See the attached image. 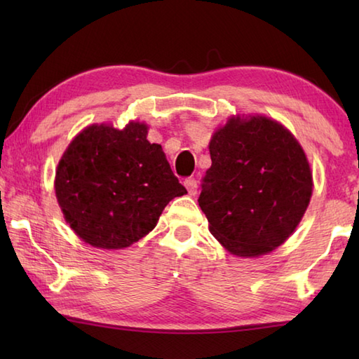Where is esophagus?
<instances>
[{
  "instance_id": "34e87169",
  "label": "esophagus",
  "mask_w": 359,
  "mask_h": 359,
  "mask_svg": "<svg viewBox=\"0 0 359 359\" xmlns=\"http://www.w3.org/2000/svg\"><path fill=\"white\" fill-rule=\"evenodd\" d=\"M185 187L188 189V194L189 196H196L197 194V180L196 179H193V177L187 179L185 180Z\"/></svg>"
}]
</instances>
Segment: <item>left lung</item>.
I'll return each mask as SVG.
<instances>
[{
	"instance_id": "8db88e82",
	"label": "left lung",
	"mask_w": 359,
	"mask_h": 359,
	"mask_svg": "<svg viewBox=\"0 0 359 359\" xmlns=\"http://www.w3.org/2000/svg\"><path fill=\"white\" fill-rule=\"evenodd\" d=\"M199 207L228 253L257 257L299 225L313 193L306 151L290 129L261 114H236L208 144Z\"/></svg>"
}]
</instances>
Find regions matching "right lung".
I'll use <instances>...</instances> for the list:
<instances>
[{"label":"right lung","mask_w":359,"mask_h":359,"mask_svg":"<svg viewBox=\"0 0 359 359\" xmlns=\"http://www.w3.org/2000/svg\"><path fill=\"white\" fill-rule=\"evenodd\" d=\"M149 126L129 120L86 126L57 165V202L66 224L90 247L121 250L154 230L168 202L187 194Z\"/></svg>","instance_id":"add662e5"}]
</instances>
